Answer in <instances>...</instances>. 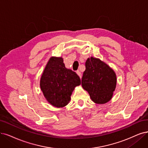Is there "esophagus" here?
I'll use <instances>...</instances> for the list:
<instances>
[{
    "mask_svg": "<svg viewBox=\"0 0 148 148\" xmlns=\"http://www.w3.org/2000/svg\"><path fill=\"white\" fill-rule=\"evenodd\" d=\"M76 73H77V74L79 76V77L81 79L82 78V74H81V73L79 71H77V72H76Z\"/></svg>",
    "mask_w": 148,
    "mask_h": 148,
    "instance_id": "1",
    "label": "esophagus"
}]
</instances>
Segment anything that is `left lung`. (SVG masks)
<instances>
[{"instance_id": "1", "label": "left lung", "mask_w": 148, "mask_h": 148, "mask_svg": "<svg viewBox=\"0 0 148 148\" xmlns=\"http://www.w3.org/2000/svg\"><path fill=\"white\" fill-rule=\"evenodd\" d=\"M82 86L91 100L98 104L110 101L116 86V75L112 68L99 58L91 57L85 62Z\"/></svg>"}]
</instances>
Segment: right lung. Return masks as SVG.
<instances>
[{"mask_svg":"<svg viewBox=\"0 0 148 148\" xmlns=\"http://www.w3.org/2000/svg\"><path fill=\"white\" fill-rule=\"evenodd\" d=\"M81 84L78 75L65 67L62 57L49 58L40 79V88L47 101L60 108L68 104L72 92Z\"/></svg>","mask_w":148,"mask_h":148,"instance_id":"add662e5","label":"right lung"}]
</instances>
